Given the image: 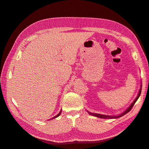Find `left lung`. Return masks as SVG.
Here are the masks:
<instances>
[{
  "label": "left lung",
  "instance_id": "8db88e82",
  "mask_svg": "<svg viewBox=\"0 0 149 149\" xmlns=\"http://www.w3.org/2000/svg\"><path fill=\"white\" fill-rule=\"evenodd\" d=\"M141 87H142V85L141 86ZM141 92V88H140V89H139V91L138 96L136 97V98L134 100V102H133L132 103L131 105H130L129 106V107L127 109V110H125V111L123 112V113H122L121 114L118 115V116H107V115H104V114H96V113H90V112H89V111H87V112H88V113H89V114L92 115V116L98 117V118H104V119H114V118H120V117H121V116H124V115H125V114H126L127 113H128L129 112L130 110H131V109L132 108L133 106H134V104L136 103V102L137 101L138 99L139 98V96H140Z\"/></svg>",
  "mask_w": 149,
  "mask_h": 149
}]
</instances>
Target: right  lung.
I'll return each mask as SVG.
<instances>
[{
	"instance_id": "add662e5",
	"label": "right lung",
	"mask_w": 149,
	"mask_h": 149,
	"mask_svg": "<svg viewBox=\"0 0 149 149\" xmlns=\"http://www.w3.org/2000/svg\"><path fill=\"white\" fill-rule=\"evenodd\" d=\"M61 112H62V110L61 111H60V113H58V114L57 115H56V116H54L53 118H51V120H52V119H54V118H57V117H58L59 116H60V114H61ZM50 120V119H49Z\"/></svg>"
}]
</instances>
